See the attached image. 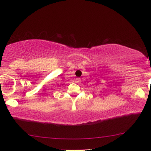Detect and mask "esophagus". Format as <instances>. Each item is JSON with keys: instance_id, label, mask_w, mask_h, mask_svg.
<instances>
[{"instance_id": "esophagus-1", "label": "esophagus", "mask_w": 151, "mask_h": 151, "mask_svg": "<svg viewBox=\"0 0 151 151\" xmlns=\"http://www.w3.org/2000/svg\"><path fill=\"white\" fill-rule=\"evenodd\" d=\"M75 82H76V83H80V82H81V78H76L75 79Z\"/></svg>"}]
</instances>
